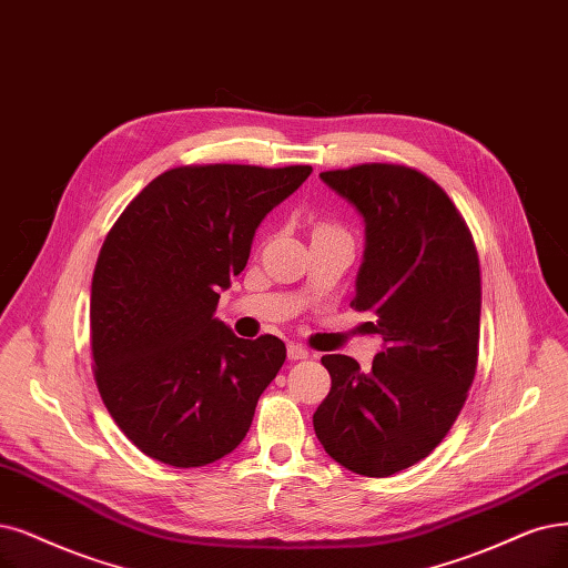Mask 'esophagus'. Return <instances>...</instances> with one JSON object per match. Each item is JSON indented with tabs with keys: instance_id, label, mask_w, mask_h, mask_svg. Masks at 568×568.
<instances>
[{
	"instance_id": "esophagus-1",
	"label": "esophagus",
	"mask_w": 568,
	"mask_h": 568,
	"mask_svg": "<svg viewBox=\"0 0 568 568\" xmlns=\"http://www.w3.org/2000/svg\"><path fill=\"white\" fill-rule=\"evenodd\" d=\"M287 358L290 361H306L308 358V351L300 344H287Z\"/></svg>"
}]
</instances>
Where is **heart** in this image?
<instances>
[{
    "label": "heart",
    "instance_id": "b5f03b06",
    "mask_svg": "<svg viewBox=\"0 0 568 568\" xmlns=\"http://www.w3.org/2000/svg\"><path fill=\"white\" fill-rule=\"evenodd\" d=\"M329 229H332V226H325V224H323V226H318L316 231H329Z\"/></svg>",
    "mask_w": 568,
    "mask_h": 568
}]
</instances>
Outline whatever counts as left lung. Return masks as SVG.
I'll use <instances>...</instances> for the list:
<instances>
[{
    "label": "left lung",
    "mask_w": 568,
    "mask_h": 568,
    "mask_svg": "<svg viewBox=\"0 0 568 568\" xmlns=\"http://www.w3.org/2000/svg\"><path fill=\"white\" fill-rule=\"evenodd\" d=\"M365 222L355 311L384 339L372 369L323 355L332 388L313 428L339 466L388 477L426 458L454 426L477 369L479 260L470 231L433 180L405 165L321 173Z\"/></svg>",
    "instance_id": "left-lung-1"
}]
</instances>
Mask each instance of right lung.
Instances as JSON below:
<instances>
[{"label": "right lung", "mask_w": 568, "mask_h": 568, "mask_svg": "<svg viewBox=\"0 0 568 568\" xmlns=\"http://www.w3.org/2000/svg\"><path fill=\"white\" fill-rule=\"evenodd\" d=\"M311 165H180L123 210L91 285V348L104 407L161 464L199 468L234 452L285 344L250 342L215 318L220 290Z\"/></svg>", "instance_id": "obj_1"}]
</instances>
